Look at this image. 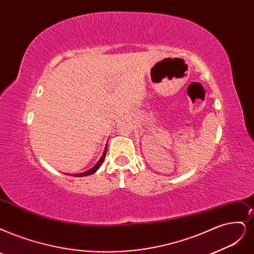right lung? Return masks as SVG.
I'll return each mask as SVG.
<instances>
[{
	"label": "right lung",
	"mask_w": 254,
	"mask_h": 254,
	"mask_svg": "<svg viewBox=\"0 0 254 254\" xmlns=\"http://www.w3.org/2000/svg\"><path fill=\"white\" fill-rule=\"evenodd\" d=\"M107 148H108V143L106 144L105 151H103V154H102V156L100 157V159L98 160V162H97L95 165H94L92 168H90V170H88L87 172L80 173V174H76V175H75V177H84V176H90V175H92V174H94V173H96L98 168H99V167L101 166V164L103 163V161H105L106 154H107ZM67 175H69V174H67ZM69 176H71V175H69ZM72 176H74V175H72Z\"/></svg>",
	"instance_id": "add662e5"
}]
</instances>
